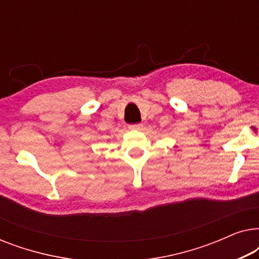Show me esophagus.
I'll use <instances>...</instances> for the list:
<instances>
[{"label": "esophagus", "instance_id": "esophagus-1", "mask_svg": "<svg viewBox=\"0 0 259 259\" xmlns=\"http://www.w3.org/2000/svg\"><path fill=\"white\" fill-rule=\"evenodd\" d=\"M128 128L132 131H140L143 130V123H134V125H130Z\"/></svg>", "mask_w": 259, "mask_h": 259}]
</instances>
